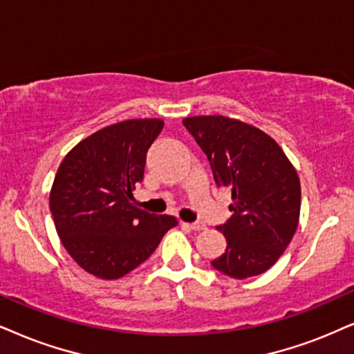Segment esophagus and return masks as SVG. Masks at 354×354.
Returning <instances> with one entry per match:
<instances>
[{"instance_id":"1","label":"esophagus","mask_w":354,"mask_h":354,"mask_svg":"<svg viewBox=\"0 0 354 354\" xmlns=\"http://www.w3.org/2000/svg\"><path fill=\"white\" fill-rule=\"evenodd\" d=\"M183 225L185 227H187V229H191V230H205V225L203 222H192V223H183Z\"/></svg>"}]
</instances>
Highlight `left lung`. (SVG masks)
<instances>
[{
    "label": "left lung",
    "instance_id": "1",
    "mask_svg": "<svg viewBox=\"0 0 354 354\" xmlns=\"http://www.w3.org/2000/svg\"><path fill=\"white\" fill-rule=\"evenodd\" d=\"M183 124L207 156L216 185L232 191V217L217 227L227 248L212 266L235 279L261 274L296 234L301 214L296 168L274 138L243 120L194 115Z\"/></svg>",
    "mask_w": 354,
    "mask_h": 354
}]
</instances>
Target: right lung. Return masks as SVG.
<instances>
[{
  "mask_svg": "<svg viewBox=\"0 0 354 354\" xmlns=\"http://www.w3.org/2000/svg\"><path fill=\"white\" fill-rule=\"evenodd\" d=\"M162 129V119L107 125L75 145L57 169L50 189L53 223L66 252L89 274L119 279L178 225L176 217L133 204L147 150Z\"/></svg>",
  "mask_w": 354,
  "mask_h": 354,
  "instance_id": "1",
  "label": "right lung"
}]
</instances>
